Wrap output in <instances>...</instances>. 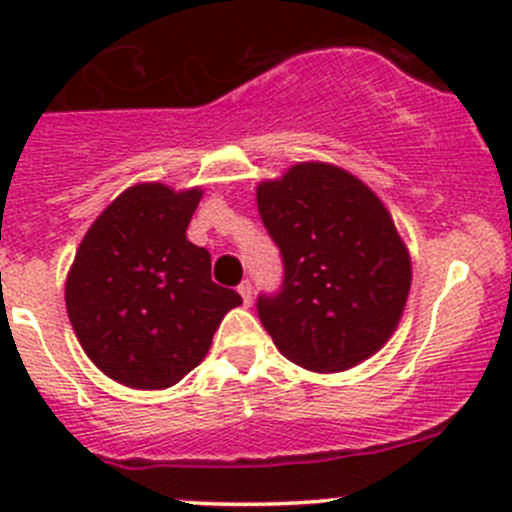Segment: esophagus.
Masks as SVG:
<instances>
[{
  "label": "esophagus",
  "instance_id": "obj_1",
  "mask_svg": "<svg viewBox=\"0 0 512 512\" xmlns=\"http://www.w3.org/2000/svg\"><path fill=\"white\" fill-rule=\"evenodd\" d=\"M237 292H240V297H242V302L245 304H252V282L250 280H245V282H240V287H237Z\"/></svg>",
  "mask_w": 512,
  "mask_h": 512
}]
</instances>
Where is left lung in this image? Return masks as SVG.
Wrapping results in <instances>:
<instances>
[{
	"label": "left lung",
	"mask_w": 512,
	"mask_h": 512,
	"mask_svg": "<svg viewBox=\"0 0 512 512\" xmlns=\"http://www.w3.org/2000/svg\"><path fill=\"white\" fill-rule=\"evenodd\" d=\"M257 210L280 247V292L260 294L272 342L309 371H344L394 334L411 257L389 210L347 170L297 163L257 185Z\"/></svg>",
	"instance_id": "1"
}]
</instances>
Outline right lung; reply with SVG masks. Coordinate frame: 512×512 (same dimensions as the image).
Instances as JSON below:
<instances>
[{
	"instance_id": "right-lung-1",
	"label": "right lung",
	"mask_w": 512,
	"mask_h": 512,
	"mask_svg": "<svg viewBox=\"0 0 512 512\" xmlns=\"http://www.w3.org/2000/svg\"><path fill=\"white\" fill-rule=\"evenodd\" d=\"M203 190L141 183L89 227L66 277V312L98 369L131 389H168L208 354L242 304L210 280V252L185 235Z\"/></svg>"
}]
</instances>
